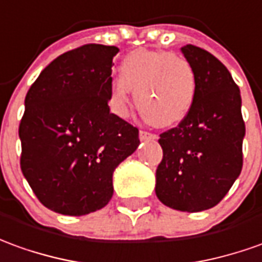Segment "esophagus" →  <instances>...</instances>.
Segmentation results:
<instances>
[{
  "label": "esophagus",
  "instance_id": "obj_1",
  "mask_svg": "<svg viewBox=\"0 0 262 262\" xmlns=\"http://www.w3.org/2000/svg\"><path fill=\"white\" fill-rule=\"evenodd\" d=\"M139 137H140L142 142H149V140H156L157 139L156 135H153V133H150V132L146 130L139 132Z\"/></svg>",
  "mask_w": 262,
  "mask_h": 262
}]
</instances>
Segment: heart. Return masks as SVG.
<instances>
[{
	"label": "heart",
	"instance_id": "heart-1",
	"mask_svg": "<svg viewBox=\"0 0 262 262\" xmlns=\"http://www.w3.org/2000/svg\"><path fill=\"white\" fill-rule=\"evenodd\" d=\"M130 91L139 111L162 127L180 123L194 105L197 75L180 55L137 49L123 58L118 80L109 88V106L115 115L127 116Z\"/></svg>",
	"mask_w": 262,
	"mask_h": 262
}]
</instances>
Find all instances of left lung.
Returning a JSON list of instances; mask_svg holds the SVG:
<instances>
[{
	"label": "left lung",
	"instance_id": "obj_1",
	"mask_svg": "<svg viewBox=\"0 0 262 262\" xmlns=\"http://www.w3.org/2000/svg\"><path fill=\"white\" fill-rule=\"evenodd\" d=\"M182 52L197 75V96L179 126L160 135L156 195L167 207L197 213L219 204L241 173L246 125L228 69L194 45Z\"/></svg>",
	"mask_w": 262,
	"mask_h": 262
}]
</instances>
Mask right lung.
I'll return each instance as SVG.
<instances>
[{"mask_svg":"<svg viewBox=\"0 0 262 262\" xmlns=\"http://www.w3.org/2000/svg\"><path fill=\"white\" fill-rule=\"evenodd\" d=\"M119 48L88 43L59 55L25 96L21 170L38 200L85 215L112 199V176L140 143L137 127L111 113L112 61Z\"/></svg>","mask_w":262,"mask_h":262,"instance_id":"obj_1","label":"right lung"}]
</instances>
